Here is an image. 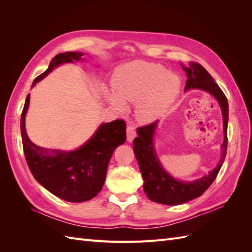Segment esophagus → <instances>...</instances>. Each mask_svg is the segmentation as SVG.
I'll return each instance as SVG.
<instances>
[{
	"instance_id": "34e87169",
	"label": "esophagus",
	"mask_w": 252,
	"mask_h": 252,
	"mask_svg": "<svg viewBox=\"0 0 252 252\" xmlns=\"http://www.w3.org/2000/svg\"><path fill=\"white\" fill-rule=\"evenodd\" d=\"M126 130H127V141L131 142L135 138V129L133 126L128 125Z\"/></svg>"
}]
</instances>
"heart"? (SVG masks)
Returning a JSON list of instances; mask_svg holds the SVG:
<instances>
[{
	"mask_svg": "<svg viewBox=\"0 0 252 252\" xmlns=\"http://www.w3.org/2000/svg\"><path fill=\"white\" fill-rule=\"evenodd\" d=\"M114 94L107 93L110 104L124 111V102L135 103L134 113L140 122L147 123L158 118L177 98L181 80L157 63L135 61L121 66L112 81Z\"/></svg>",
	"mask_w": 252,
	"mask_h": 252,
	"instance_id": "obj_1",
	"label": "heart"
}]
</instances>
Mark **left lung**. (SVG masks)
<instances>
[{
	"mask_svg": "<svg viewBox=\"0 0 252 252\" xmlns=\"http://www.w3.org/2000/svg\"><path fill=\"white\" fill-rule=\"evenodd\" d=\"M183 69L187 74L185 90L202 89L218 100L223 114L224 142L220 162L208 175L193 182H181L166 172L157 157L154 147V135L158 121L136 129L139 135L133 141V151L144 180V191L152 202L164 205H179L201 196L216 180L227 152L228 101L226 95L201 64L189 62V67L183 66Z\"/></svg>",
	"mask_w": 252,
	"mask_h": 252,
	"instance_id": "obj_1",
	"label": "left lung"
}]
</instances>
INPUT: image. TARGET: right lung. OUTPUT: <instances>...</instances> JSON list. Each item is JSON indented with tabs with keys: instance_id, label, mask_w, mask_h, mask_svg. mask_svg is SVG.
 <instances>
[{
	"instance_id": "1",
	"label": "right lung",
	"mask_w": 252,
	"mask_h": 252,
	"mask_svg": "<svg viewBox=\"0 0 252 252\" xmlns=\"http://www.w3.org/2000/svg\"><path fill=\"white\" fill-rule=\"evenodd\" d=\"M82 52L59 53L51 60L48 69L36 77L32 86L63 63L80 61ZM27 95L21 116L23 150L34 179L49 192L67 202L89 201L102 190L110 158L119 145L126 141V123L114 120L97 128L91 139L74 151L49 152L29 140L25 130V117L29 106Z\"/></svg>"
}]
</instances>
